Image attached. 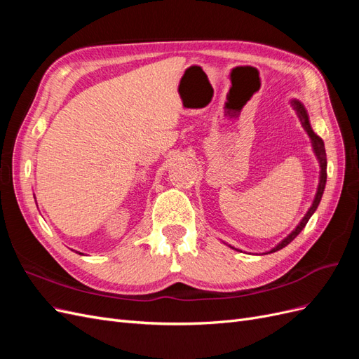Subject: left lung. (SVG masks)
<instances>
[{"instance_id":"8db88e82","label":"left lung","mask_w":359,"mask_h":359,"mask_svg":"<svg viewBox=\"0 0 359 359\" xmlns=\"http://www.w3.org/2000/svg\"><path fill=\"white\" fill-rule=\"evenodd\" d=\"M290 103H292V106H293V109L297 111L299 121H301L304 130H306L309 137H310V140H311L313 151H314V154H316V157H318V160H319V165H320V178H319V187H318L316 198H314L313 205L310 206V210L307 211V214L304 215V219L301 220V223L295 227V231H292V233H289L283 241H281L278 245H276V247H274L273 250H271V252H268V253H274V252H277V250L286 247L289 243H292V241L295 240V238L299 235V232L304 229V227H306L307 222L310 220V217L313 215V212L316 211L318 205H319V202H320V199H322V194H323V190H325V184H327V153H325L323 140L311 130V126H310V121H309V115H307L306 107H304L298 100H292Z\"/></svg>"}]
</instances>
